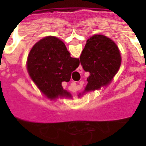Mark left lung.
Listing matches in <instances>:
<instances>
[{
  "label": "left lung",
  "instance_id": "obj_1",
  "mask_svg": "<svg viewBox=\"0 0 146 146\" xmlns=\"http://www.w3.org/2000/svg\"><path fill=\"white\" fill-rule=\"evenodd\" d=\"M80 60L83 69L90 73L86 91H94L107 84L116 75L121 63L116 44L103 35H94L87 40Z\"/></svg>",
  "mask_w": 146,
  "mask_h": 146
}]
</instances>
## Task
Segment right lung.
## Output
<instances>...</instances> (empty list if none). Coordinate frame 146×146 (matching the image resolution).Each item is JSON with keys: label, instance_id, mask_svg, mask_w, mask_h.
Segmentation results:
<instances>
[{"label": "right lung", "instance_id": "1", "mask_svg": "<svg viewBox=\"0 0 146 146\" xmlns=\"http://www.w3.org/2000/svg\"><path fill=\"white\" fill-rule=\"evenodd\" d=\"M79 65V58L70 57L63 42L51 36L37 42L27 58L30 77L51 99L66 95L62 82L70 81L71 73Z\"/></svg>", "mask_w": 146, "mask_h": 146}]
</instances>
